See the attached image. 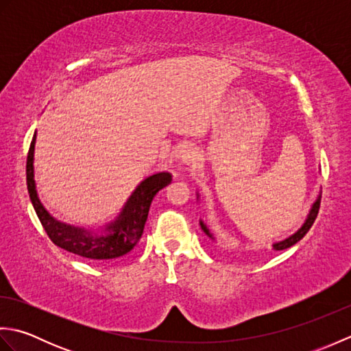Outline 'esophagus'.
<instances>
[{
	"instance_id": "34e87169",
	"label": "esophagus",
	"mask_w": 351,
	"mask_h": 351,
	"mask_svg": "<svg viewBox=\"0 0 351 351\" xmlns=\"http://www.w3.org/2000/svg\"><path fill=\"white\" fill-rule=\"evenodd\" d=\"M200 161V154L196 147H190L187 151H184L181 156V162L187 167H195Z\"/></svg>"
}]
</instances>
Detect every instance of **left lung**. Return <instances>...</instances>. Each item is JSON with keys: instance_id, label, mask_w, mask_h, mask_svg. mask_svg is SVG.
Masks as SVG:
<instances>
[{"instance_id": "left-lung-1", "label": "left lung", "mask_w": 351, "mask_h": 351, "mask_svg": "<svg viewBox=\"0 0 351 351\" xmlns=\"http://www.w3.org/2000/svg\"><path fill=\"white\" fill-rule=\"evenodd\" d=\"M197 199H199V195H197ZM319 202H322V193H319V195L317 196L315 202L312 204L311 210H309V214L306 215V220H304V223L299 228V230H295V232H294L293 235H289L288 238H285V240L273 243V245H271L273 250L288 249V247H291V245H294L297 241H300L302 238L308 234V230L311 229L312 225H314V221H315V219H317V214H318V210H319ZM199 223H200V228H202L204 232H205L208 237H210L211 240H215L214 235L210 232V229H208V226L205 225V221H204V220H199Z\"/></svg>"}]
</instances>
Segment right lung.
<instances>
[{"label":"right lung","mask_w":351,"mask_h":351,"mask_svg":"<svg viewBox=\"0 0 351 351\" xmlns=\"http://www.w3.org/2000/svg\"><path fill=\"white\" fill-rule=\"evenodd\" d=\"M34 145L36 134L32 145H29L27 156V189L37 217H39L51 241L58 247L75 253L78 256L95 261H107L123 256L136 247L141 234H143L152 199L156 193L171 182V175L169 171H158V173H154L141 181L125 202L122 211L108 225L99 228L98 230L77 228L56 220L45 210L39 196H37L33 164Z\"/></svg>","instance_id":"right-lung-1"}]
</instances>
